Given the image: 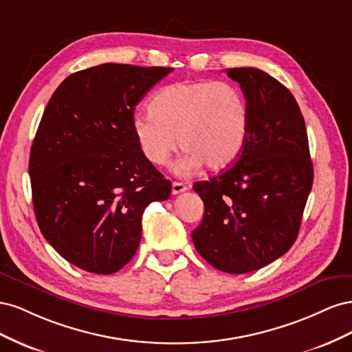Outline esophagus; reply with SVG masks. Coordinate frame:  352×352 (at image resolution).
<instances>
[{"label": "esophagus", "instance_id": "obj_1", "mask_svg": "<svg viewBox=\"0 0 352 352\" xmlns=\"http://www.w3.org/2000/svg\"><path fill=\"white\" fill-rule=\"evenodd\" d=\"M185 190H188V186L185 184H180V182H173L172 184V192H173V195H177L180 192H185Z\"/></svg>", "mask_w": 352, "mask_h": 352}]
</instances>
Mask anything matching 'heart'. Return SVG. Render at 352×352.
Returning a JSON list of instances; mask_svg holds the SVG:
<instances>
[{
    "label": "heart",
    "mask_w": 352,
    "mask_h": 352,
    "mask_svg": "<svg viewBox=\"0 0 352 352\" xmlns=\"http://www.w3.org/2000/svg\"><path fill=\"white\" fill-rule=\"evenodd\" d=\"M153 111H138L132 131L144 157L164 166L180 145L186 153L176 163L179 175L206 164L223 170L239 158L250 131V109L235 85L217 80L177 82L160 91Z\"/></svg>",
    "instance_id": "b5f03b06"
}]
</instances>
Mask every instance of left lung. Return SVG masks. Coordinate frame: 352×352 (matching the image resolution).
<instances>
[{
    "mask_svg": "<svg viewBox=\"0 0 352 352\" xmlns=\"http://www.w3.org/2000/svg\"><path fill=\"white\" fill-rule=\"evenodd\" d=\"M226 72L248 102V140L235 166L194 184L206 212L192 241L212 267L241 274L270 264L294 245L313 186V163L304 117L289 89L254 67Z\"/></svg>",
    "mask_w": 352,
    "mask_h": 352,
    "instance_id": "obj_1",
    "label": "left lung"
}]
</instances>
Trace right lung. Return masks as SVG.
<instances>
[{
    "label": "right lung",
    "instance_id": "add662e5",
    "mask_svg": "<svg viewBox=\"0 0 352 352\" xmlns=\"http://www.w3.org/2000/svg\"><path fill=\"white\" fill-rule=\"evenodd\" d=\"M172 70L107 63L76 72L42 114L29 158L36 221L85 272L124 267L140 247L145 208L172 192L132 131L136 104Z\"/></svg>",
    "mask_w": 352,
    "mask_h": 352
}]
</instances>
